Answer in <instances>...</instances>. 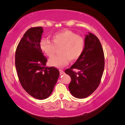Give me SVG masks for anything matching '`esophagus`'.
Here are the masks:
<instances>
[{
  "instance_id": "obj_1",
  "label": "esophagus",
  "mask_w": 125,
  "mask_h": 125,
  "mask_svg": "<svg viewBox=\"0 0 125 125\" xmlns=\"http://www.w3.org/2000/svg\"><path fill=\"white\" fill-rule=\"evenodd\" d=\"M60 74L61 75H62V74H64V71H62V70H60Z\"/></svg>"
}]
</instances>
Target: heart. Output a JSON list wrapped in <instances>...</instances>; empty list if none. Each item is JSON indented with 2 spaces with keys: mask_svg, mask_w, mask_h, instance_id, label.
I'll use <instances>...</instances> for the list:
<instances>
[{
  "mask_svg": "<svg viewBox=\"0 0 125 125\" xmlns=\"http://www.w3.org/2000/svg\"><path fill=\"white\" fill-rule=\"evenodd\" d=\"M52 42L42 39L40 48L48 57L54 55L56 48H59V55L51 58L48 63L50 65L62 68L68 64L69 61H74L79 58L84 48V40L79 35L68 30H63L54 33L51 36Z\"/></svg>",
  "mask_w": 125,
  "mask_h": 125,
  "instance_id": "1",
  "label": "heart"
}]
</instances>
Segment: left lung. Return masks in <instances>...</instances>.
Returning a JSON list of instances; mask_svg holds the SVG:
<instances>
[{"label":"left lung","instance_id":"left-lung-1","mask_svg":"<svg viewBox=\"0 0 125 125\" xmlns=\"http://www.w3.org/2000/svg\"><path fill=\"white\" fill-rule=\"evenodd\" d=\"M81 56L65 73L71 78L68 88L75 98L83 99L90 95L98 87L104 69V55L98 38L88 32L84 39ZM73 69H77L74 72Z\"/></svg>","mask_w":125,"mask_h":125}]
</instances>
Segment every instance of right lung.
Instances as JSON below:
<instances>
[{
	"instance_id": "add662e5",
	"label": "right lung",
	"mask_w": 125,
	"mask_h": 125,
	"mask_svg": "<svg viewBox=\"0 0 125 125\" xmlns=\"http://www.w3.org/2000/svg\"><path fill=\"white\" fill-rule=\"evenodd\" d=\"M43 27L29 29L19 43L15 52V67L20 84L31 96L43 100L52 94L60 72L46 67L47 60L40 48Z\"/></svg>"
}]
</instances>
